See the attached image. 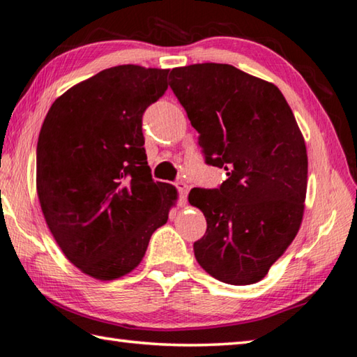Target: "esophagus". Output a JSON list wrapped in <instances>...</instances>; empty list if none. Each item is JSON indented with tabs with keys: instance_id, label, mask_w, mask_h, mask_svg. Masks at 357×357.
<instances>
[{
	"instance_id": "1",
	"label": "esophagus",
	"mask_w": 357,
	"mask_h": 357,
	"mask_svg": "<svg viewBox=\"0 0 357 357\" xmlns=\"http://www.w3.org/2000/svg\"><path fill=\"white\" fill-rule=\"evenodd\" d=\"M174 185H176L178 192H179V202H181V204H185L187 193H188V185L185 183H183V181H179V183H176Z\"/></svg>"
}]
</instances>
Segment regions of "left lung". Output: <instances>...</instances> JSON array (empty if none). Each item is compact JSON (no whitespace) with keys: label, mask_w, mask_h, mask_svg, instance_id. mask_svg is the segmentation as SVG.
<instances>
[{"label":"left lung","mask_w":357,"mask_h":357,"mask_svg":"<svg viewBox=\"0 0 357 357\" xmlns=\"http://www.w3.org/2000/svg\"><path fill=\"white\" fill-rule=\"evenodd\" d=\"M206 162L227 172L220 188H192L206 235L193 244L216 280L252 284L289 248L302 225L308 155L292 109L274 83L222 63L172 69Z\"/></svg>","instance_id":"left-lung-1"}]
</instances>
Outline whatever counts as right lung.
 <instances>
[{"instance_id": "obj_1", "label": "right lung", "mask_w": 357, "mask_h": 357, "mask_svg": "<svg viewBox=\"0 0 357 357\" xmlns=\"http://www.w3.org/2000/svg\"><path fill=\"white\" fill-rule=\"evenodd\" d=\"M169 69L121 65L77 83L49 108L37 144V193L61 252L97 280L142 261L176 204V187L155 183L142 114L167 89Z\"/></svg>"}]
</instances>
